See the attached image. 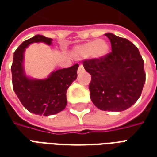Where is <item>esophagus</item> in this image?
I'll return each instance as SVG.
<instances>
[{"instance_id":"34e87169","label":"esophagus","mask_w":157,"mask_h":157,"mask_svg":"<svg viewBox=\"0 0 157 157\" xmlns=\"http://www.w3.org/2000/svg\"><path fill=\"white\" fill-rule=\"evenodd\" d=\"M83 71H84V67H83V65H80V66H79V68H78V74L82 73Z\"/></svg>"}]
</instances>
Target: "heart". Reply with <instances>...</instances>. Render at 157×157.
I'll use <instances>...</instances> for the list:
<instances>
[{
    "label": "heart",
    "mask_w": 157,
    "mask_h": 157,
    "mask_svg": "<svg viewBox=\"0 0 157 157\" xmlns=\"http://www.w3.org/2000/svg\"><path fill=\"white\" fill-rule=\"evenodd\" d=\"M109 44L104 39H98L76 46L73 49V55L78 59L87 57L93 59H102L108 55Z\"/></svg>",
    "instance_id": "obj_1"
}]
</instances>
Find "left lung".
<instances>
[{
	"mask_svg": "<svg viewBox=\"0 0 157 157\" xmlns=\"http://www.w3.org/2000/svg\"><path fill=\"white\" fill-rule=\"evenodd\" d=\"M112 52L102 59H88L84 68L92 75L89 85L93 104L103 111L121 112L135 104L145 82L144 61L138 48L128 39L105 33Z\"/></svg>",
	"mask_w": 157,
	"mask_h": 157,
	"instance_id": "obj_1",
	"label": "left lung"
}]
</instances>
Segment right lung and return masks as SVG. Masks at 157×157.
<instances>
[{
    "instance_id": "right-lung-1",
    "label": "right lung",
    "mask_w": 157,
    "mask_h": 157,
    "mask_svg": "<svg viewBox=\"0 0 157 157\" xmlns=\"http://www.w3.org/2000/svg\"><path fill=\"white\" fill-rule=\"evenodd\" d=\"M52 39L35 35L22 43L14 52L12 65L13 90L29 112L38 115H54L64 110L67 104L66 92L77 77L79 65L51 72L47 78L34 79L26 75L24 53L33 43L52 44Z\"/></svg>"
}]
</instances>
